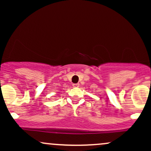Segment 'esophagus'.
I'll return each mask as SVG.
<instances>
[{
  "mask_svg": "<svg viewBox=\"0 0 151 151\" xmlns=\"http://www.w3.org/2000/svg\"><path fill=\"white\" fill-rule=\"evenodd\" d=\"M79 83H77V84H73V87H78V86H79Z\"/></svg>",
  "mask_w": 151,
  "mask_h": 151,
  "instance_id": "1",
  "label": "esophagus"
}]
</instances>
